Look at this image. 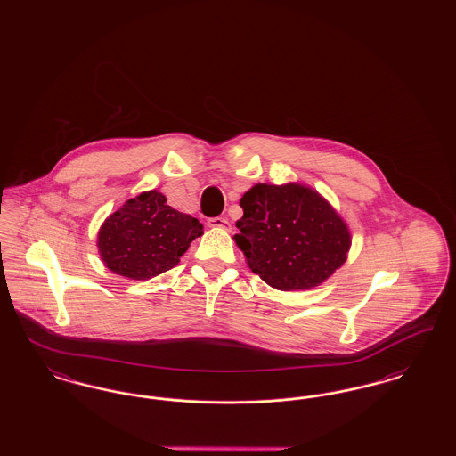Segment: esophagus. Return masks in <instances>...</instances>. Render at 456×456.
<instances>
[{
  "mask_svg": "<svg viewBox=\"0 0 456 456\" xmlns=\"http://www.w3.org/2000/svg\"><path fill=\"white\" fill-rule=\"evenodd\" d=\"M208 227H214V229H224V231H229L231 229V224L225 217H212L208 218Z\"/></svg>",
  "mask_w": 456,
  "mask_h": 456,
  "instance_id": "1",
  "label": "esophagus"
}]
</instances>
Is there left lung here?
Listing matches in <instances>:
<instances>
[{
    "label": "left lung",
    "instance_id": "obj_1",
    "mask_svg": "<svg viewBox=\"0 0 456 456\" xmlns=\"http://www.w3.org/2000/svg\"><path fill=\"white\" fill-rule=\"evenodd\" d=\"M236 244L249 268L279 290L325 282L347 260V224L318 191L297 183L256 184L240 198Z\"/></svg>",
    "mask_w": 456,
    "mask_h": 456
}]
</instances>
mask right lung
I'll return each instance as SVG.
<instances>
[{
    "label": "right lung",
    "mask_w": 456,
    "mask_h": 456,
    "mask_svg": "<svg viewBox=\"0 0 456 456\" xmlns=\"http://www.w3.org/2000/svg\"><path fill=\"white\" fill-rule=\"evenodd\" d=\"M203 234L198 218L167 205L157 190L128 200L99 229V255L110 272L147 281L171 270Z\"/></svg>",
    "instance_id": "obj_1"
}]
</instances>
